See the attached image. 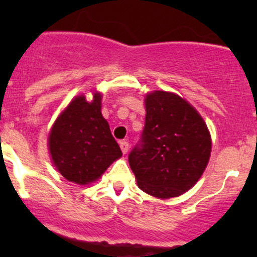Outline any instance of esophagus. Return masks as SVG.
<instances>
[{
	"instance_id": "esophagus-1",
	"label": "esophagus",
	"mask_w": 257,
	"mask_h": 257,
	"mask_svg": "<svg viewBox=\"0 0 257 257\" xmlns=\"http://www.w3.org/2000/svg\"><path fill=\"white\" fill-rule=\"evenodd\" d=\"M119 145H120V149H121V152H123V154H126V153H128V150H129V143H128V142H120Z\"/></svg>"
}]
</instances>
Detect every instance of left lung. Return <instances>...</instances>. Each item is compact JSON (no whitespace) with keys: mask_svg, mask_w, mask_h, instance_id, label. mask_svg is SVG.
<instances>
[{"mask_svg":"<svg viewBox=\"0 0 257 257\" xmlns=\"http://www.w3.org/2000/svg\"><path fill=\"white\" fill-rule=\"evenodd\" d=\"M141 141L129 153L142 190L160 199L188 191L208 165L211 139L199 113L174 93H149Z\"/></svg>","mask_w":257,"mask_h":257,"instance_id":"left-lung-1","label":"left lung"}]
</instances>
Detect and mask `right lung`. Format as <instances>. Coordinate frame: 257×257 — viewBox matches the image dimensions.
I'll return each instance as SVG.
<instances>
[{
    "label": "right lung",
    "mask_w": 257,
    "mask_h": 257,
    "mask_svg": "<svg viewBox=\"0 0 257 257\" xmlns=\"http://www.w3.org/2000/svg\"><path fill=\"white\" fill-rule=\"evenodd\" d=\"M100 100L99 93H94L90 103L84 95L74 98L49 133L54 165L67 180L80 185L97 180L121 157L109 124L100 113Z\"/></svg>",
    "instance_id": "right-lung-1"
}]
</instances>
